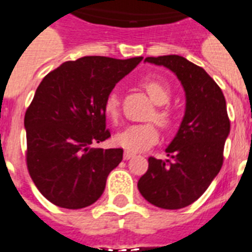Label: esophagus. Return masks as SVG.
<instances>
[{"instance_id":"34e87169","label":"esophagus","mask_w":252,"mask_h":252,"mask_svg":"<svg viewBox=\"0 0 252 252\" xmlns=\"http://www.w3.org/2000/svg\"><path fill=\"white\" fill-rule=\"evenodd\" d=\"M134 156H136V153L130 152V150H126V152H124V159H130V158H133Z\"/></svg>"}]
</instances>
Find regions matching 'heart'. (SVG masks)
<instances>
[{
  "label": "heart",
  "instance_id": "1",
  "mask_svg": "<svg viewBox=\"0 0 252 252\" xmlns=\"http://www.w3.org/2000/svg\"><path fill=\"white\" fill-rule=\"evenodd\" d=\"M142 87L145 89L150 99L154 104H157L152 112L150 119H154L162 126H171L174 114L168 106H165L171 99V89L167 84L158 78H145L141 82ZM104 112L107 118L111 120H116L119 116V98L115 93H111L104 102ZM159 133L156 124L145 123V124H133L128 126L123 130L115 134V142L119 146L130 152H141L149 149L158 141Z\"/></svg>",
  "mask_w": 252,
  "mask_h": 252
}]
</instances>
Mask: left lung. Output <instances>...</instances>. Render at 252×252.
Instances as JSON below:
<instances>
[{
	"label": "left lung",
	"instance_id": "8db88e82",
	"mask_svg": "<svg viewBox=\"0 0 252 252\" xmlns=\"http://www.w3.org/2000/svg\"><path fill=\"white\" fill-rule=\"evenodd\" d=\"M179 78L186 91V112L178 133L166 148L167 159L149 157L138 191L163 209L188 207L207 191L223 163V146L230 132L226 100L203 68L178 55L146 57Z\"/></svg>",
	"mask_w": 252,
	"mask_h": 252
}]
</instances>
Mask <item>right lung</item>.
Masks as SVG:
<instances>
[{
  "instance_id": "add662e5",
  "label": "right lung",
  "mask_w": 252,
  "mask_h": 252,
  "mask_svg": "<svg viewBox=\"0 0 252 252\" xmlns=\"http://www.w3.org/2000/svg\"><path fill=\"white\" fill-rule=\"evenodd\" d=\"M142 57L85 56L66 61L37 86L25 115L30 176L51 203L81 209L102 196L123 149L91 148L111 137L104 102Z\"/></svg>"
}]
</instances>
